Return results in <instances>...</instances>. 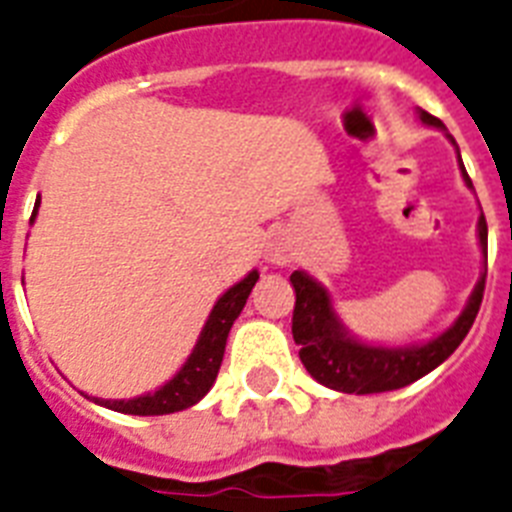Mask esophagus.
<instances>
[{
  "mask_svg": "<svg viewBox=\"0 0 512 512\" xmlns=\"http://www.w3.org/2000/svg\"><path fill=\"white\" fill-rule=\"evenodd\" d=\"M265 260L273 265H289L291 260H294V252H291V247L286 242H270L268 249H265Z\"/></svg>",
  "mask_w": 512,
  "mask_h": 512,
  "instance_id": "34e87169",
  "label": "esophagus"
}]
</instances>
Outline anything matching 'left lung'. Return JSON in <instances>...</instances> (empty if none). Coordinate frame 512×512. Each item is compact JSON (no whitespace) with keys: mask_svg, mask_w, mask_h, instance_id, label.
Masks as SVG:
<instances>
[{"mask_svg":"<svg viewBox=\"0 0 512 512\" xmlns=\"http://www.w3.org/2000/svg\"><path fill=\"white\" fill-rule=\"evenodd\" d=\"M419 119L429 127L445 130V124L424 109H419ZM448 140L455 145L450 135ZM458 163H461L463 182L474 187L466 169H463L461 153H458ZM479 244H482V252L487 257L484 213L479 216ZM484 278H487V270L468 296L458 320L437 338L419 343V346H372V343H362L343 328L341 317L333 309L330 291L322 283L307 276L304 270H294L291 286L296 291V304L291 333H294V341L299 343V359L320 385L341 390V393L367 395L406 388L419 377L429 375L435 367H440L461 346V341L474 325L476 315H479V307H482Z\"/></svg>","mask_w":512,"mask_h":512,"instance_id":"left-lung-1","label":"left lung"}]
</instances>
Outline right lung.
Listing matches in <instances>:
<instances>
[{"label":"right lung","instance_id":"1","mask_svg":"<svg viewBox=\"0 0 512 512\" xmlns=\"http://www.w3.org/2000/svg\"><path fill=\"white\" fill-rule=\"evenodd\" d=\"M38 203L33 208V216L30 223L36 221ZM260 273L252 270L249 276H244L242 281L234 283L226 294L216 302V307L210 309L208 320H205L203 330H200V338H197L195 349L187 356V362L182 364V369L171 377L166 385L156 390V393H145L130 398V401H103V398H93L98 406H106L111 411H119V414H132V416H161V414H174V411L190 409L195 406L218 377V369L223 362V351H226V338H229V330L234 325V320L239 317V312L247 304V296L252 291V286L257 283Z\"/></svg>","mask_w":512,"mask_h":512}]
</instances>
